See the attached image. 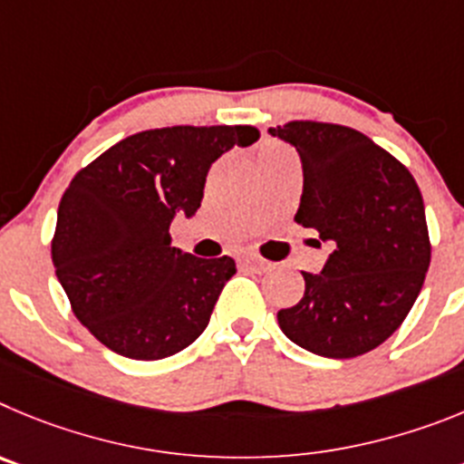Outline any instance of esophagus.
<instances>
[{
	"mask_svg": "<svg viewBox=\"0 0 464 464\" xmlns=\"http://www.w3.org/2000/svg\"><path fill=\"white\" fill-rule=\"evenodd\" d=\"M242 263H245V266H249V268H254V270L268 268V263L263 261V258H258V256H245V258H242Z\"/></svg>",
	"mask_w": 464,
	"mask_h": 464,
	"instance_id": "1",
	"label": "esophagus"
}]
</instances>
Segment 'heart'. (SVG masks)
Instances as JSON below:
<instances>
[{"instance_id":"1","label":"heart","mask_w":464,"mask_h":464,"mask_svg":"<svg viewBox=\"0 0 464 464\" xmlns=\"http://www.w3.org/2000/svg\"><path fill=\"white\" fill-rule=\"evenodd\" d=\"M270 148H275V145H268V148H263V150H270Z\"/></svg>"}]
</instances>
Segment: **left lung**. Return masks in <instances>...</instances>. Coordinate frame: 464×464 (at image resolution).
I'll return each mask as SVG.
<instances>
[{
	"mask_svg": "<svg viewBox=\"0 0 464 464\" xmlns=\"http://www.w3.org/2000/svg\"><path fill=\"white\" fill-rule=\"evenodd\" d=\"M268 133L300 154L295 222L335 245L321 273H303V298L277 312L279 328L316 356H362L398 331L428 273L419 185L393 154L356 129L289 122Z\"/></svg>",
	"mask_w": 464,
	"mask_h": 464,
	"instance_id": "obj_1",
	"label": "left lung"
}]
</instances>
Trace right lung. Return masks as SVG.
Listing matches in <instances>:
<instances>
[{"mask_svg": "<svg viewBox=\"0 0 464 464\" xmlns=\"http://www.w3.org/2000/svg\"><path fill=\"white\" fill-rule=\"evenodd\" d=\"M258 139L254 127L133 133L71 180L57 210L53 263L71 310L120 356L160 361L206 331L231 256L170 247V222L201 208L210 166Z\"/></svg>", "mask_w": 464, "mask_h": 464, "instance_id": "obj_1", "label": "right lung"}]
</instances>
